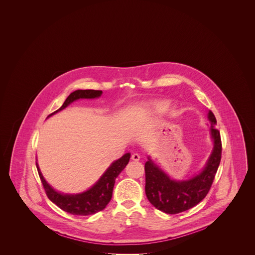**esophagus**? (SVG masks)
<instances>
[{
    "label": "esophagus",
    "instance_id": "obj_1",
    "mask_svg": "<svg viewBox=\"0 0 255 255\" xmlns=\"http://www.w3.org/2000/svg\"><path fill=\"white\" fill-rule=\"evenodd\" d=\"M131 158L133 159V160H134V161H137V160H139V158H140V156L138 155V154H133L132 155V157H131Z\"/></svg>",
    "mask_w": 255,
    "mask_h": 255
}]
</instances>
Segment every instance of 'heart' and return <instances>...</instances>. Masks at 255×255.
<instances>
[{
  "instance_id": "b5f03b06",
  "label": "heart",
  "mask_w": 255,
  "mask_h": 255,
  "mask_svg": "<svg viewBox=\"0 0 255 255\" xmlns=\"http://www.w3.org/2000/svg\"><path fill=\"white\" fill-rule=\"evenodd\" d=\"M161 106H164V103H161Z\"/></svg>"
}]
</instances>
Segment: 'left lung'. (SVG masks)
Instances as JSON below:
<instances>
[{"instance_id": "8db88e82", "label": "left lung", "mask_w": 255, "mask_h": 255, "mask_svg": "<svg viewBox=\"0 0 255 255\" xmlns=\"http://www.w3.org/2000/svg\"><path fill=\"white\" fill-rule=\"evenodd\" d=\"M213 150L205 168L186 181H175L156 165L150 158L146 161L145 193L149 202L167 214H178L198 205L205 199L214 181L222 157V141L215 127L216 118L208 112Z\"/></svg>"}]
</instances>
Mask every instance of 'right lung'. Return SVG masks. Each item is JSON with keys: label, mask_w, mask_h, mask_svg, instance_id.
Returning a JSON list of instances; mask_svg holds the SVG:
<instances>
[{"label": "right lung", "mask_w": 255, "mask_h": 255, "mask_svg": "<svg viewBox=\"0 0 255 255\" xmlns=\"http://www.w3.org/2000/svg\"><path fill=\"white\" fill-rule=\"evenodd\" d=\"M101 95H102V91H97V90L74 91L67 97V99L65 100V102L63 103L60 108L49 115V117L56 114L61 110L65 109L67 106L73 103L74 100H77L79 98H96V97H100ZM130 157H131L130 153H127L124 156H122V158L114 161L110 165L109 168L106 170L105 173L101 176V178L96 182V184H94L89 190H87L85 192L75 195L62 194L55 191L44 179L41 171L38 167L37 162L36 167L40 180L46 191V194L53 204H55L58 207H60L62 210L70 214L79 215V216H88L103 210L109 204L112 199L113 188L115 185L116 179L121 174L122 170L125 168V166L128 164Z\"/></svg>", "instance_id": "add662e5"}]
</instances>
